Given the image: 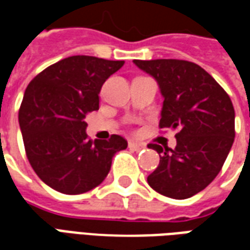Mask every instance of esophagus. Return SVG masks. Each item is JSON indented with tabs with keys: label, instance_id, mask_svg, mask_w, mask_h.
<instances>
[{
	"label": "esophagus",
	"instance_id": "esophagus-1",
	"mask_svg": "<svg viewBox=\"0 0 250 250\" xmlns=\"http://www.w3.org/2000/svg\"><path fill=\"white\" fill-rule=\"evenodd\" d=\"M128 147H130L131 150H134V151H141L145 148V145H141V143H136L134 141L128 142Z\"/></svg>",
	"mask_w": 250,
	"mask_h": 250
}]
</instances>
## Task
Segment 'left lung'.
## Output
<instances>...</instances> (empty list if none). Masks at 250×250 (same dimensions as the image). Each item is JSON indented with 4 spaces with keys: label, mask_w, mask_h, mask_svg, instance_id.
Wrapping results in <instances>:
<instances>
[{
    "label": "left lung",
    "mask_w": 250,
    "mask_h": 250,
    "mask_svg": "<svg viewBox=\"0 0 250 250\" xmlns=\"http://www.w3.org/2000/svg\"><path fill=\"white\" fill-rule=\"evenodd\" d=\"M157 80L163 96L159 127L178 130L175 148L148 145L159 154L147 177L155 191L186 199L217 177L234 142V108L229 95L204 68L175 59L134 60Z\"/></svg>",
    "instance_id": "obj_1"
}]
</instances>
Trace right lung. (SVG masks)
<instances>
[{"instance_id": "right-lung-1", "label": "right lung", "mask_w": 250, "mask_h": 250, "mask_svg": "<svg viewBox=\"0 0 250 250\" xmlns=\"http://www.w3.org/2000/svg\"><path fill=\"white\" fill-rule=\"evenodd\" d=\"M125 62L71 56L39 73L25 89L19 123L30 166L49 188L87 193L103 182L127 141H88L85 115L99 109L104 82Z\"/></svg>"}]
</instances>
